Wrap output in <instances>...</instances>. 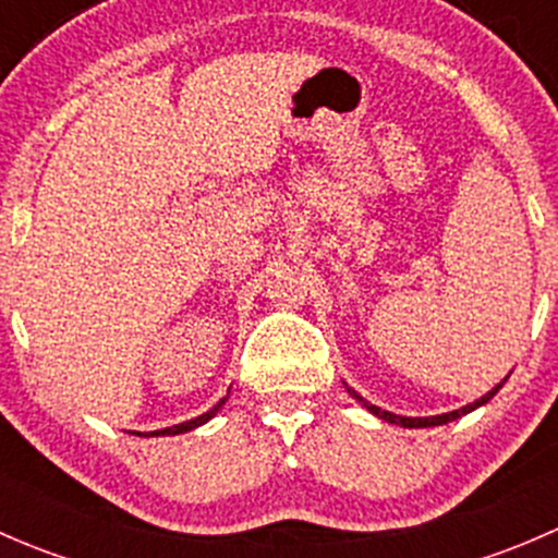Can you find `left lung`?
Here are the masks:
<instances>
[{
  "label": "left lung",
  "mask_w": 558,
  "mask_h": 558,
  "mask_svg": "<svg viewBox=\"0 0 558 558\" xmlns=\"http://www.w3.org/2000/svg\"><path fill=\"white\" fill-rule=\"evenodd\" d=\"M510 378V375H508ZM505 378V380H508ZM505 380L502 384H497L492 388V391L488 393H483L481 399H475V402H470V404H464V408H459V410H453V413H442V415H426V418H408V415H393V413H388V410H380L378 404H369V402H364V397H359L356 391H353V388H348V393H351L353 399H356L359 404H364V408L369 410V413L373 415H378L380 421H386V424H397V426H404V429H426V426H442V424H451V421H456V418H461V415H466V413H472V410H477L481 408V404H486L488 399L494 397V393L499 391V388L505 386Z\"/></svg>",
  "instance_id": "1"
}]
</instances>
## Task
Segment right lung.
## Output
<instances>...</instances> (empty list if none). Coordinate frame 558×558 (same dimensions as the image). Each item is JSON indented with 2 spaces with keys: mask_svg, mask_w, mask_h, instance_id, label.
<instances>
[{
  "mask_svg": "<svg viewBox=\"0 0 558 558\" xmlns=\"http://www.w3.org/2000/svg\"><path fill=\"white\" fill-rule=\"evenodd\" d=\"M227 399H229V393H227V397H221V402H218L213 410H207V413L196 415V418H191V421H183V424L167 426V429H156V432H150V435H145V437H174V435H185V432L196 429V426H202V424H207V421H210V418H216V413L223 408V404H227Z\"/></svg>",
  "mask_w": 558,
  "mask_h": 558,
  "instance_id": "add662e5",
  "label": "right lung"
}]
</instances>
